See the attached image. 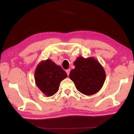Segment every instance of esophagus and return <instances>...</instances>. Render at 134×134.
<instances>
[{"mask_svg":"<svg viewBox=\"0 0 134 134\" xmlns=\"http://www.w3.org/2000/svg\"><path fill=\"white\" fill-rule=\"evenodd\" d=\"M70 69H67V70H66V72H67V74L68 76L69 75V73H70Z\"/></svg>","mask_w":134,"mask_h":134,"instance_id":"34e87169","label":"esophagus"}]
</instances>
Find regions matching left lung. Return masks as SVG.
I'll return each mask as SVG.
<instances>
[{
  "label": "left lung",
  "instance_id": "1",
  "mask_svg": "<svg viewBox=\"0 0 134 134\" xmlns=\"http://www.w3.org/2000/svg\"><path fill=\"white\" fill-rule=\"evenodd\" d=\"M75 68L69 74L77 90L87 96L98 93L103 86L106 79L104 68L98 60L93 57H79L74 62Z\"/></svg>",
  "mask_w": 134,
  "mask_h": 134
}]
</instances>
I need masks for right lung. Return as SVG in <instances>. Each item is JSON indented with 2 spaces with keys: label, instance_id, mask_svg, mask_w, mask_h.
<instances>
[{
  "label": "right lung",
  "instance_id": "add662e5",
  "mask_svg": "<svg viewBox=\"0 0 134 134\" xmlns=\"http://www.w3.org/2000/svg\"><path fill=\"white\" fill-rule=\"evenodd\" d=\"M67 76L65 70L50 59L41 61L35 72L36 86L48 97L58 91L61 81Z\"/></svg>",
  "mask_w": 134,
  "mask_h": 134
}]
</instances>
